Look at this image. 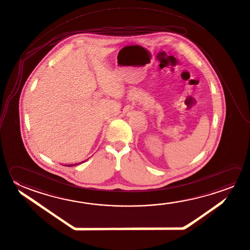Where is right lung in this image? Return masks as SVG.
<instances>
[{"mask_svg":"<svg viewBox=\"0 0 250 250\" xmlns=\"http://www.w3.org/2000/svg\"><path fill=\"white\" fill-rule=\"evenodd\" d=\"M86 160H84V161H82V162H80V163H77V164H73V165H65L66 167H74V166H77V165H79V164H82L83 163V162H85Z\"/></svg>","mask_w":250,"mask_h":250,"instance_id":"obj_1","label":"right lung"}]
</instances>
